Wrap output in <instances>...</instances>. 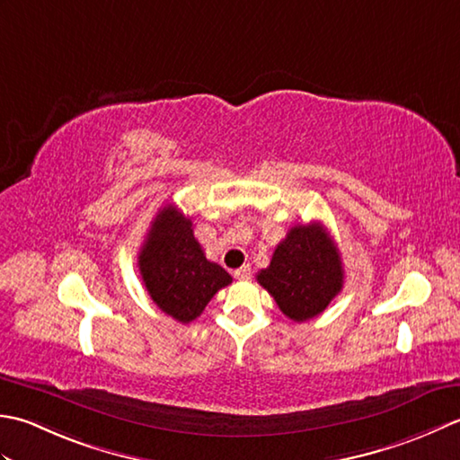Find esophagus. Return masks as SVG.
Returning <instances> with one entry per match:
<instances>
[{"label":"esophagus","mask_w":460,"mask_h":460,"mask_svg":"<svg viewBox=\"0 0 460 460\" xmlns=\"http://www.w3.org/2000/svg\"><path fill=\"white\" fill-rule=\"evenodd\" d=\"M250 274H252V268L246 264V266H242V268H238L236 271H234V278H236V279H248Z\"/></svg>","instance_id":"obj_1"}]
</instances>
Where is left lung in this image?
Here are the masks:
<instances>
[{"label":"left lung","instance_id":"left-lung-1","mask_svg":"<svg viewBox=\"0 0 460 460\" xmlns=\"http://www.w3.org/2000/svg\"><path fill=\"white\" fill-rule=\"evenodd\" d=\"M256 279L286 317L302 323L320 315L341 292V256L320 222L299 224L278 243Z\"/></svg>","mask_w":460,"mask_h":460}]
</instances>
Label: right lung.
<instances>
[{
	"label": "right lung",
	"mask_w": 460,
	"mask_h": 460,
	"mask_svg": "<svg viewBox=\"0 0 460 460\" xmlns=\"http://www.w3.org/2000/svg\"><path fill=\"white\" fill-rule=\"evenodd\" d=\"M138 270L153 302L181 323L194 322L214 294L232 284L226 270L206 260L192 220L174 204H166L151 222Z\"/></svg>",
	"instance_id": "obj_1"
}]
</instances>
